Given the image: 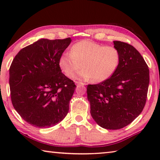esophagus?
<instances>
[{
    "instance_id": "1",
    "label": "esophagus",
    "mask_w": 160,
    "mask_h": 160,
    "mask_svg": "<svg viewBox=\"0 0 160 160\" xmlns=\"http://www.w3.org/2000/svg\"><path fill=\"white\" fill-rule=\"evenodd\" d=\"M76 85H77V86L78 87H79V86H84V85H85V83H82V82H76Z\"/></svg>"
}]
</instances>
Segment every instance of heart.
Returning <instances> with one entry per match:
<instances>
[{"instance_id":"obj_1","label":"heart","mask_w":160,"mask_h":160,"mask_svg":"<svg viewBox=\"0 0 160 160\" xmlns=\"http://www.w3.org/2000/svg\"><path fill=\"white\" fill-rule=\"evenodd\" d=\"M120 60L121 53L117 48L85 39L72 45L70 51L61 54L59 66L68 77H72L82 66L84 68L75 78L103 82L112 76Z\"/></svg>"}]
</instances>
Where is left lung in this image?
<instances>
[{"instance_id": "left-lung-1", "label": "left lung", "mask_w": 160, "mask_h": 160, "mask_svg": "<svg viewBox=\"0 0 160 160\" xmlns=\"http://www.w3.org/2000/svg\"><path fill=\"white\" fill-rule=\"evenodd\" d=\"M121 53L117 70L109 79L88 85L90 113L102 128L121 129L140 115L147 99L150 72L140 53L131 44L114 41Z\"/></svg>"}]
</instances>
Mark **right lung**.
Listing matches in <instances>:
<instances>
[{
	"label": "right lung",
	"mask_w": 160,
	"mask_h": 160,
	"mask_svg": "<svg viewBox=\"0 0 160 160\" xmlns=\"http://www.w3.org/2000/svg\"><path fill=\"white\" fill-rule=\"evenodd\" d=\"M71 42L41 39L23 48L10 67L12 104L20 116L37 128H49L66 117L75 90L61 72L59 58Z\"/></svg>",
	"instance_id": "obj_1"
}]
</instances>
